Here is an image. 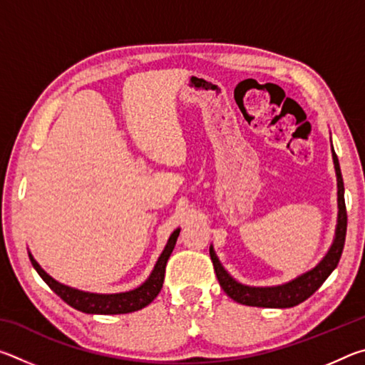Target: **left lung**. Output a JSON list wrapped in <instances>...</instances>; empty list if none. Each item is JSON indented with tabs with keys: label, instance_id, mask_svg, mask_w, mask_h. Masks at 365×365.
I'll return each instance as SVG.
<instances>
[{
	"label": "left lung",
	"instance_id": "left-lung-1",
	"mask_svg": "<svg viewBox=\"0 0 365 365\" xmlns=\"http://www.w3.org/2000/svg\"><path fill=\"white\" fill-rule=\"evenodd\" d=\"M333 151V148H331ZM333 164H335L336 172V185H338V224L335 230V238L330 246L329 252L312 270L306 272L294 280L283 283V285L277 287H248L242 285L228 272L222 267L220 261L215 256L214 248H209V255H211L215 275L220 287L227 296H230L233 301L240 302L245 306H256V307H293L298 306L299 302L306 301L309 296H312L320 288V285L329 279V275L339 262L341 252L344 248V238H346V227H348V215H346V205H344V185L341 170H339V163L335 151H333Z\"/></svg>",
	"mask_w": 365,
	"mask_h": 365
}]
</instances>
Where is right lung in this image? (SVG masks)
Here are the masks:
<instances>
[{
  "mask_svg": "<svg viewBox=\"0 0 365 365\" xmlns=\"http://www.w3.org/2000/svg\"><path fill=\"white\" fill-rule=\"evenodd\" d=\"M178 233H180V228H177V230L170 235L168 245H165L164 251L160 252L158 262L154 265L151 275L148 277L146 282L141 283L138 288L130 289V292L125 293L101 294L82 292V289L63 285V283L54 280L53 277H49L46 272L40 267V264L35 261L30 252L29 257L35 270L38 272V275L46 282V285L51 288L61 299L66 301L67 304L72 306L73 309H77V311H82L85 314H104V316H109V314H127L140 311V309L150 304V302L159 294L164 283L165 264H168L172 251H174Z\"/></svg>",
  "mask_w": 365,
  "mask_h": 365,
  "instance_id": "1",
  "label": "right lung"
}]
</instances>
